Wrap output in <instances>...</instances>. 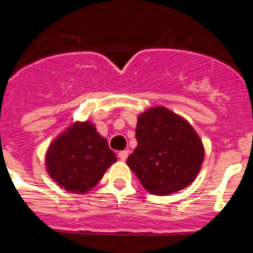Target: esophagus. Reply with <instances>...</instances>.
<instances>
[{
    "label": "esophagus",
    "mask_w": 253,
    "mask_h": 253,
    "mask_svg": "<svg viewBox=\"0 0 253 253\" xmlns=\"http://www.w3.org/2000/svg\"><path fill=\"white\" fill-rule=\"evenodd\" d=\"M127 157H128V150H121V152L119 153V158L122 162H125V160L127 159Z\"/></svg>",
    "instance_id": "34e87169"
}]
</instances>
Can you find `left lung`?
Listing matches in <instances>:
<instances>
[{
  "mask_svg": "<svg viewBox=\"0 0 253 253\" xmlns=\"http://www.w3.org/2000/svg\"><path fill=\"white\" fill-rule=\"evenodd\" d=\"M136 138L127 165L148 192L168 196L195 181L205 147L187 120L165 106H154L138 116Z\"/></svg>",
  "mask_w": 253,
  "mask_h": 253,
  "instance_id": "obj_1",
  "label": "left lung"
}]
</instances>
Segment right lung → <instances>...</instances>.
<instances>
[{
    "label": "right lung",
    "mask_w": 253,
    "mask_h": 253,
    "mask_svg": "<svg viewBox=\"0 0 253 253\" xmlns=\"http://www.w3.org/2000/svg\"><path fill=\"white\" fill-rule=\"evenodd\" d=\"M116 162L108 141L89 121L75 122L56 137L45 155L46 171L60 187L78 195L93 190Z\"/></svg>",
    "instance_id": "right-lung-1"
}]
</instances>
